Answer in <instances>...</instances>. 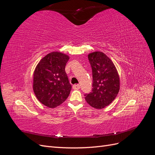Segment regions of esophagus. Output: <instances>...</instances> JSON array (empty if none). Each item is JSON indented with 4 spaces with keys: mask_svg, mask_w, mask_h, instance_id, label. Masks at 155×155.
Listing matches in <instances>:
<instances>
[{
    "mask_svg": "<svg viewBox=\"0 0 155 155\" xmlns=\"http://www.w3.org/2000/svg\"><path fill=\"white\" fill-rule=\"evenodd\" d=\"M73 88L74 89H75V90H78V89H79V88H80V85H79V84H77V85H73Z\"/></svg>",
    "mask_w": 155,
    "mask_h": 155,
    "instance_id": "1",
    "label": "esophagus"
}]
</instances>
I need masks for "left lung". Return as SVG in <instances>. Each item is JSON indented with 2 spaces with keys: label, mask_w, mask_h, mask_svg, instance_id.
Segmentation results:
<instances>
[{
  "label": "left lung",
  "mask_w": 155,
  "mask_h": 155,
  "mask_svg": "<svg viewBox=\"0 0 155 155\" xmlns=\"http://www.w3.org/2000/svg\"><path fill=\"white\" fill-rule=\"evenodd\" d=\"M92 70V91L85 95L91 107L104 109L118 95L120 87V76L114 64L104 52L94 51L88 55Z\"/></svg>",
  "instance_id": "obj_1"
}]
</instances>
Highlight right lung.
I'll return each mask as SVG.
<instances>
[{
  "instance_id": "1",
  "label": "right lung",
  "mask_w": 155,
  "mask_h": 155,
  "mask_svg": "<svg viewBox=\"0 0 155 155\" xmlns=\"http://www.w3.org/2000/svg\"><path fill=\"white\" fill-rule=\"evenodd\" d=\"M70 57L60 51H51L42 58L34 72L33 89L42 104L55 108L67 99L72 86L65 72Z\"/></svg>"
}]
</instances>
